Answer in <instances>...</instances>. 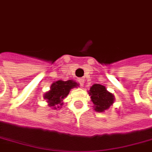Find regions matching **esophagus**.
Segmentation results:
<instances>
[{
  "instance_id": "esophagus-1",
  "label": "esophagus",
  "mask_w": 152,
  "mask_h": 152,
  "mask_svg": "<svg viewBox=\"0 0 152 152\" xmlns=\"http://www.w3.org/2000/svg\"><path fill=\"white\" fill-rule=\"evenodd\" d=\"M77 83H79V85H80L81 87H83V85H84V81H83V79H79V80L77 81Z\"/></svg>"
}]
</instances>
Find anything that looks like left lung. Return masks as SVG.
<instances>
[{
    "mask_svg": "<svg viewBox=\"0 0 152 152\" xmlns=\"http://www.w3.org/2000/svg\"><path fill=\"white\" fill-rule=\"evenodd\" d=\"M89 95L91 96L92 101L94 104V110L96 111L102 112L113 104L114 96L109 93L104 86L100 84H94L89 90Z\"/></svg>",
    "mask_w": 152,
    "mask_h": 152,
    "instance_id": "left-lung-1",
    "label": "left lung"
}]
</instances>
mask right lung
<instances>
[{
    "mask_svg": "<svg viewBox=\"0 0 152 152\" xmlns=\"http://www.w3.org/2000/svg\"><path fill=\"white\" fill-rule=\"evenodd\" d=\"M76 86V83L71 80L66 81V82L58 81L56 83L52 84L51 90L45 94L44 98L47 99L50 106H55V105H59V104L62 105L63 104L62 101L69 94V90Z\"/></svg>",
    "mask_w": 152,
    "mask_h": 152,
    "instance_id": "add662e5",
    "label": "right lung"
}]
</instances>
